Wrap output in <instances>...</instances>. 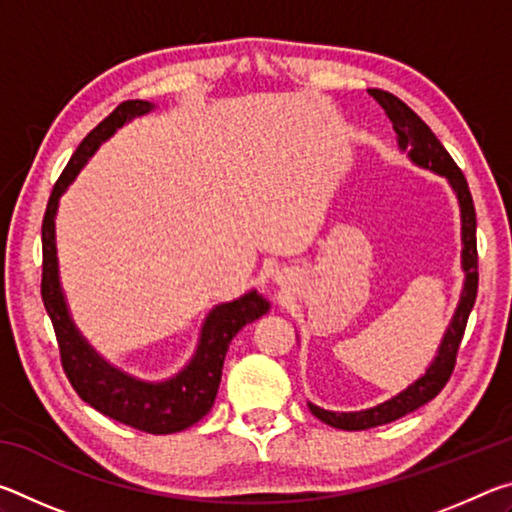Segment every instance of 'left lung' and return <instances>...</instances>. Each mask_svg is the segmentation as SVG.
<instances>
[{"instance_id":"1","label":"left lung","mask_w":512,"mask_h":512,"mask_svg":"<svg viewBox=\"0 0 512 512\" xmlns=\"http://www.w3.org/2000/svg\"><path fill=\"white\" fill-rule=\"evenodd\" d=\"M372 97L379 103L388 119L393 121V128L397 133V144L400 149L409 153V158L429 171H436L440 176L449 180V185L456 192L458 205H461V235H463V271H465V284L461 293V302H458L456 314L449 323L447 332L443 336V343H440L436 359L431 361L427 372L413 384L402 391L400 395L391 397V400L384 404L372 406L366 411H354V413H334L325 411L320 406H314L309 402V411L316 415L318 420H323L329 427L345 429V431H361L370 427H379V424H388L402 415L420 409L427 402H431L440 391H443L445 384L452 377L454 366H456V354L461 348L463 334L467 318H470V311L476 300V289H479V255H476V212L472 203L470 187H467V180L463 171L458 169V164L452 160V155L436 135L431 133V128L424 124V121L415 115V112L406 106L402 99H397L395 94L384 92V90H370Z\"/></svg>"}]
</instances>
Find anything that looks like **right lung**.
<instances>
[{"mask_svg": "<svg viewBox=\"0 0 512 512\" xmlns=\"http://www.w3.org/2000/svg\"><path fill=\"white\" fill-rule=\"evenodd\" d=\"M153 110L149 101H124L92 128L88 137L74 151L72 160L60 173L54 189H51L45 219H42V302L54 325L60 363L69 379V384L83 402L92 409L108 415L128 427L146 433H176L192 427L210 413L214 397L219 393L221 370L225 352L230 341L241 327L253 323L268 311V302L257 291H248L232 302L214 307L205 318L192 361L167 381H142L126 375L124 370L94 352L92 345L83 339L76 329L72 316L67 311V302L58 280V257H56V212L58 198L63 196L67 185L90 160V155L99 149L101 142L135 117H142Z\"/></svg>", "mask_w": 512, "mask_h": 512, "instance_id": "obj_1", "label": "right lung"}]
</instances>
